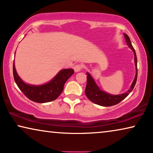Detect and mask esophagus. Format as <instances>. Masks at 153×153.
<instances>
[{"label":"esophagus","instance_id":"1","mask_svg":"<svg viewBox=\"0 0 153 153\" xmlns=\"http://www.w3.org/2000/svg\"><path fill=\"white\" fill-rule=\"evenodd\" d=\"M83 65L82 64H76V65H74V70L75 72H77L81 71V70L83 69Z\"/></svg>","mask_w":153,"mask_h":153}]
</instances>
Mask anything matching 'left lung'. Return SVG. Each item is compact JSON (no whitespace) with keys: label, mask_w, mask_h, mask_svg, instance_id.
Instances as JSON below:
<instances>
[{"label":"left lung","mask_w":153,"mask_h":153,"mask_svg":"<svg viewBox=\"0 0 153 153\" xmlns=\"http://www.w3.org/2000/svg\"><path fill=\"white\" fill-rule=\"evenodd\" d=\"M124 36L125 37L126 44H127L129 48L132 49L134 53V55H135V64L136 68V74L135 79H134V81L132 83V85H131L130 89L126 92L120 95H111L100 90L91 75L88 72H87V75H88L87 76V85L85 90V95L88 99L96 105L104 107H110L118 104L119 102H120L122 100H124L132 91L135 85L137 78V56H136L135 49L133 48L132 44H131L129 37L125 33L124 34Z\"/></svg>","instance_id":"left-lung-1"}]
</instances>
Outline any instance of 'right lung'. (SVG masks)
Wrapping results in <instances>:
<instances>
[{"mask_svg":"<svg viewBox=\"0 0 153 153\" xmlns=\"http://www.w3.org/2000/svg\"><path fill=\"white\" fill-rule=\"evenodd\" d=\"M13 74L16 83L29 99L36 102L44 103L57 99L62 94L65 82L74 74V70L63 69L60 70L50 82L42 85H31L23 82L16 72L14 62Z\"/></svg>","mask_w":153,"mask_h":153,"instance_id":"obj_1","label":"right lung"}]
</instances>
